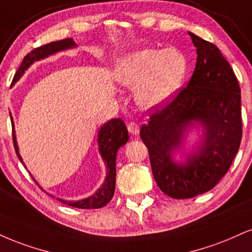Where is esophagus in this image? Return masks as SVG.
<instances>
[{
	"label": "esophagus",
	"mask_w": 252,
	"mask_h": 252,
	"mask_svg": "<svg viewBox=\"0 0 252 252\" xmlns=\"http://www.w3.org/2000/svg\"><path fill=\"white\" fill-rule=\"evenodd\" d=\"M128 130H129L130 134L137 135L139 132V126L135 122H130V123H128Z\"/></svg>",
	"instance_id": "obj_1"
}]
</instances>
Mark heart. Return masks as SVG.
<instances>
[{
  "mask_svg": "<svg viewBox=\"0 0 252 252\" xmlns=\"http://www.w3.org/2000/svg\"><path fill=\"white\" fill-rule=\"evenodd\" d=\"M187 72V60L176 49H143L123 56L115 68V78L126 87H136L139 107L162 105L181 87Z\"/></svg>",
  "mask_w": 252,
  "mask_h": 252,
  "instance_id": "heart-1",
  "label": "heart"
}]
</instances>
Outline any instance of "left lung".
I'll return each mask as SVG.
<instances>
[{"label": "left lung", "instance_id": "obj_1", "mask_svg": "<svg viewBox=\"0 0 252 252\" xmlns=\"http://www.w3.org/2000/svg\"><path fill=\"white\" fill-rule=\"evenodd\" d=\"M189 35L197 53L189 83L139 131L157 186L176 199L213 189L228 172L242 141L241 88L235 72L216 45ZM195 123L203 126L201 144L186 163H176L172 153Z\"/></svg>", "mask_w": 252, "mask_h": 252}]
</instances>
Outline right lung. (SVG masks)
<instances>
[{
	"label": "right lung",
	"mask_w": 252,
	"mask_h": 252,
	"mask_svg": "<svg viewBox=\"0 0 252 252\" xmlns=\"http://www.w3.org/2000/svg\"><path fill=\"white\" fill-rule=\"evenodd\" d=\"M74 39L72 38H64L61 41L51 42V43L41 45V47L36 48V49L32 50L28 55L24 56V59L21 63L19 70L16 71L15 76L11 82V86H14L17 81L22 77L24 71L29 68L32 63L36 61L43 60L45 57L53 55V54L59 53V51L70 49V48H75ZM11 126H13V141L15 151L16 155L19 157L21 162L23 163L22 157H21L19 153V147H17L16 136H15V129H14V122L13 117L10 115ZM129 135L128 129H126V124L121 118H114L110 120L109 122L103 124L102 128L98 131V138H97V143H98V150L101 154L103 160H104L105 165H107V177H105L104 183L99 188L97 191L94 193L93 196L88 197V198L81 199V201H65V199L57 198L61 203L66 205H70L74 208L80 209H98L107 205L109 202L113 198L115 192V183H116V155L117 151L122 145H124L128 142ZM35 181V180H34ZM36 182V181H35ZM37 184V182H36Z\"/></svg>",
	"instance_id": "1"
}]
</instances>
